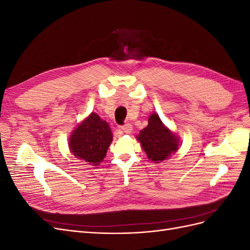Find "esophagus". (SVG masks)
Instances as JSON below:
<instances>
[{"instance_id": "1", "label": "esophagus", "mask_w": 250, "mask_h": 250, "mask_svg": "<svg viewBox=\"0 0 250 250\" xmlns=\"http://www.w3.org/2000/svg\"><path fill=\"white\" fill-rule=\"evenodd\" d=\"M121 130L124 133H130L132 131V125L131 124H125L124 126L121 127Z\"/></svg>"}]
</instances>
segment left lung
Returning <instances> with one entry per match:
<instances>
[{"label":"left lung","instance_id":"1","mask_svg":"<svg viewBox=\"0 0 250 250\" xmlns=\"http://www.w3.org/2000/svg\"><path fill=\"white\" fill-rule=\"evenodd\" d=\"M137 140L147 157L154 164L169 160L176 152L180 144L178 135L163 123L157 112L149 116L148 126L140 131Z\"/></svg>","mask_w":250,"mask_h":250}]
</instances>
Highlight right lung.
Listing matches in <instances>:
<instances>
[{
  "mask_svg": "<svg viewBox=\"0 0 250 250\" xmlns=\"http://www.w3.org/2000/svg\"><path fill=\"white\" fill-rule=\"evenodd\" d=\"M112 142L109 124L98 113L90 112L75 127L69 139L71 153L86 165L98 166L103 162Z\"/></svg>",
  "mask_w": 250,
  "mask_h": 250,
  "instance_id": "add662e5",
  "label": "right lung"
}]
</instances>
